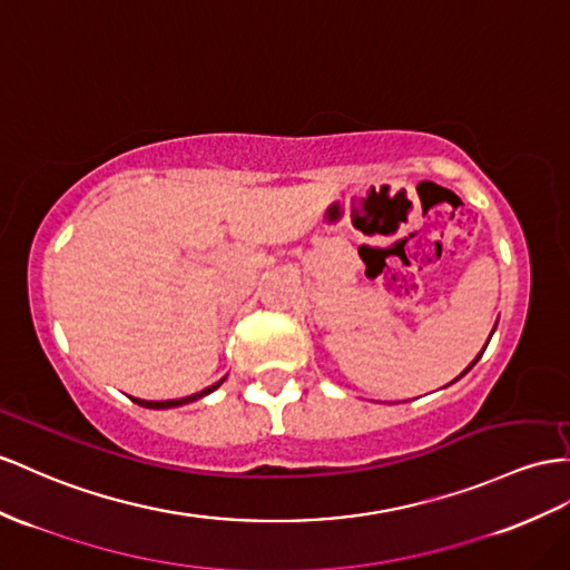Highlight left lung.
I'll use <instances>...</instances> for the list:
<instances>
[{
	"instance_id": "left-lung-1",
	"label": "left lung",
	"mask_w": 570,
	"mask_h": 570,
	"mask_svg": "<svg viewBox=\"0 0 570 570\" xmlns=\"http://www.w3.org/2000/svg\"><path fill=\"white\" fill-rule=\"evenodd\" d=\"M493 330H495V327H493ZM491 334H493V332H491ZM489 340H491V337H489ZM487 344H489V342H487ZM484 348H487V346H484ZM481 354H484V352H481ZM481 354H479V356H476V358H474V361H472V363H470V366H466V371H472V366H474V363H476V361H479V358H481ZM466 371H464V373H466ZM464 373H460V375H458V377H462V375H464ZM458 377H455V381H458Z\"/></svg>"
}]
</instances>
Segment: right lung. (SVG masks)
Listing matches in <instances>:
<instances>
[{"instance_id": "1", "label": "right lung", "mask_w": 570, "mask_h": 570, "mask_svg": "<svg viewBox=\"0 0 570 570\" xmlns=\"http://www.w3.org/2000/svg\"><path fill=\"white\" fill-rule=\"evenodd\" d=\"M224 383V377L218 383H214V385H209V387H204L202 392H195V395H189V397H180V400H166V402H149V400H137V397H132V402H137L139 406H146V410H170V406H183V404H189V402H195V400H199V397H204V395H209V392H214L218 385Z\"/></svg>"}]
</instances>
